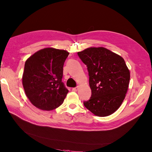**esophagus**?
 Here are the masks:
<instances>
[{"label":"esophagus","instance_id":"obj_1","mask_svg":"<svg viewBox=\"0 0 152 152\" xmlns=\"http://www.w3.org/2000/svg\"><path fill=\"white\" fill-rule=\"evenodd\" d=\"M78 89H79V87L78 86V87H76V88H72V91H77L78 90Z\"/></svg>","mask_w":152,"mask_h":152}]
</instances>
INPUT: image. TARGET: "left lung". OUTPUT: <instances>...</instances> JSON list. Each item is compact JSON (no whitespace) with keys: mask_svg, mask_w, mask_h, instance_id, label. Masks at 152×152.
Wrapping results in <instances>:
<instances>
[{"mask_svg":"<svg viewBox=\"0 0 152 152\" xmlns=\"http://www.w3.org/2000/svg\"><path fill=\"white\" fill-rule=\"evenodd\" d=\"M87 65L91 96L83 102L93 114L105 117L120 107L127 92L130 71L120 56L103 47H91L78 52Z\"/></svg>","mask_w":152,"mask_h":152,"instance_id":"left-lung-1","label":"left lung"}]
</instances>
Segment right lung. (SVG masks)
Listing matches in <instances>:
<instances>
[{"mask_svg": "<svg viewBox=\"0 0 152 152\" xmlns=\"http://www.w3.org/2000/svg\"><path fill=\"white\" fill-rule=\"evenodd\" d=\"M69 54L66 50L46 48L25 61L23 86L37 108L50 111L63 104L69 92L62 82L64 63Z\"/></svg>", "mask_w": 152, "mask_h": 152, "instance_id": "right-lung-1", "label": "right lung"}]
</instances>
